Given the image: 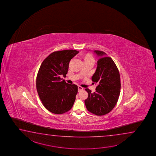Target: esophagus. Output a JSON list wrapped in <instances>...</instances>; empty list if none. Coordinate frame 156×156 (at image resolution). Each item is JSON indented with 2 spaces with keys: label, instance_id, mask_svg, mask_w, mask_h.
<instances>
[{
  "label": "esophagus",
  "instance_id": "34e87169",
  "mask_svg": "<svg viewBox=\"0 0 156 156\" xmlns=\"http://www.w3.org/2000/svg\"><path fill=\"white\" fill-rule=\"evenodd\" d=\"M83 90V87H82L81 86H78V91H81V90Z\"/></svg>",
  "mask_w": 156,
  "mask_h": 156
}]
</instances>
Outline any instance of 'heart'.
I'll return each mask as SVG.
<instances>
[{"label": "heart", "mask_w": 156, "mask_h": 156, "mask_svg": "<svg viewBox=\"0 0 156 156\" xmlns=\"http://www.w3.org/2000/svg\"><path fill=\"white\" fill-rule=\"evenodd\" d=\"M87 60H94V61L93 57L89 54L86 55L85 57V61H87Z\"/></svg>", "instance_id": "heart-1"}]
</instances>
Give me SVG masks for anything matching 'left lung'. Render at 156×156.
I'll list each match as a JSON object with an SVG mask.
<instances>
[{
	"instance_id": "obj_1",
	"label": "left lung",
	"mask_w": 156,
	"mask_h": 156,
	"mask_svg": "<svg viewBox=\"0 0 156 156\" xmlns=\"http://www.w3.org/2000/svg\"><path fill=\"white\" fill-rule=\"evenodd\" d=\"M94 52L99 59L92 81L98 86L94 93L89 89H85L89 96L85 100V104L89 112L100 116L109 113L115 106L121 83L119 70L112 58L106 56L103 51L95 50Z\"/></svg>"
}]
</instances>
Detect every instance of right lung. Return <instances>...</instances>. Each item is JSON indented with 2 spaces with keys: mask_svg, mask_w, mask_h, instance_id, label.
Returning a JSON list of instances; mask_svg holds the SVG:
<instances>
[{
  "mask_svg": "<svg viewBox=\"0 0 156 156\" xmlns=\"http://www.w3.org/2000/svg\"><path fill=\"white\" fill-rule=\"evenodd\" d=\"M78 53L75 50L53 52L40 66L37 75V91L43 106L51 113H66L73 106L78 87L67 83L61 77L66 76L70 60Z\"/></svg>",
  "mask_w": 156,
  "mask_h": 156,
  "instance_id": "obj_1",
  "label": "right lung"
}]
</instances>
